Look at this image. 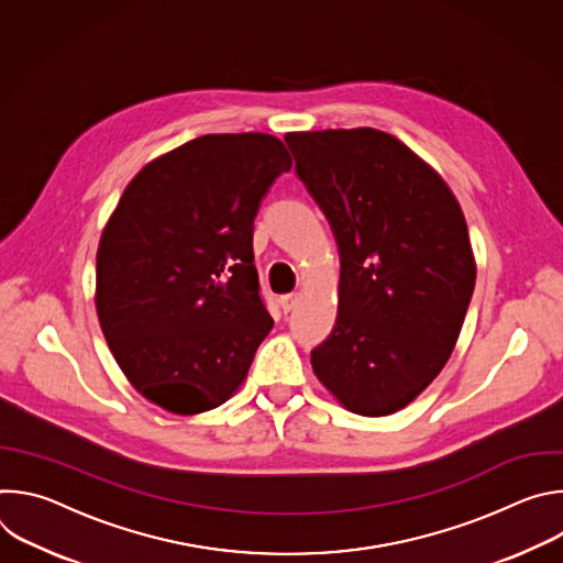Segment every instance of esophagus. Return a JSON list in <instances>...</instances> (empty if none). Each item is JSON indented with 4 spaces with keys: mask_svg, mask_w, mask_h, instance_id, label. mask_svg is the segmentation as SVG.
Listing matches in <instances>:
<instances>
[{
    "mask_svg": "<svg viewBox=\"0 0 563 563\" xmlns=\"http://www.w3.org/2000/svg\"><path fill=\"white\" fill-rule=\"evenodd\" d=\"M298 298H300V294H285V296H280V307H283V311H291V309L296 307Z\"/></svg>",
    "mask_w": 563,
    "mask_h": 563,
    "instance_id": "1",
    "label": "esophagus"
}]
</instances>
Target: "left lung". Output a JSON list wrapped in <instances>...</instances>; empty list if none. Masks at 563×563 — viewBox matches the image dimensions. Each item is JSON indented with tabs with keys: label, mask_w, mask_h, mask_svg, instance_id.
<instances>
[{
	"label": "left lung",
	"mask_w": 563,
	"mask_h": 563,
	"mask_svg": "<svg viewBox=\"0 0 563 563\" xmlns=\"http://www.w3.org/2000/svg\"><path fill=\"white\" fill-rule=\"evenodd\" d=\"M296 174L341 254L339 313L311 367L361 417L410 406L439 376L463 328L476 265L459 200L394 135L287 133Z\"/></svg>",
	"instance_id": "obj_1"
}]
</instances>
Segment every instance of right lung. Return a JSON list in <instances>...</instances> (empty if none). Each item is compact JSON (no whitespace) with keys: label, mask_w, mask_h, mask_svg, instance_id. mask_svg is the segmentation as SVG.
Returning a JSON list of instances; mask_svg holds the SVG:
<instances>
[{"label":"right lung","mask_w":563,"mask_h":563,"mask_svg":"<svg viewBox=\"0 0 563 563\" xmlns=\"http://www.w3.org/2000/svg\"><path fill=\"white\" fill-rule=\"evenodd\" d=\"M291 169L267 133L196 137L126 185L96 258V309L129 383L172 415L222 406L274 320L258 296L254 218Z\"/></svg>","instance_id":"add662e5"}]
</instances>
